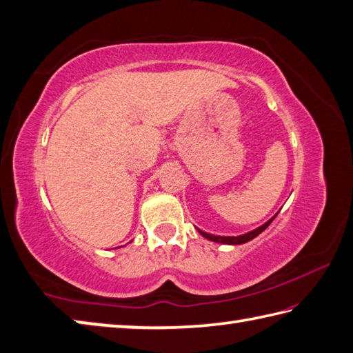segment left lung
I'll use <instances>...</instances> for the list:
<instances>
[{"mask_svg": "<svg viewBox=\"0 0 353 353\" xmlns=\"http://www.w3.org/2000/svg\"><path fill=\"white\" fill-rule=\"evenodd\" d=\"M275 219V216L271 219V220H268L266 223H263L261 226H259L257 230H254V231H251V232H246V234H241V236H237V237H223V236H212V234H208V232H203V231H200L199 230V232L202 234V236L205 237V239H208V240H211V241H217V243H223V245H241V243H246V241H250V240H252L254 237H257L260 232H263L266 228L271 225V222L272 220Z\"/></svg>", "mask_w": 353, "mask_h": 353, "instance_id": "1", "label": "left lung"}]
</instances>
